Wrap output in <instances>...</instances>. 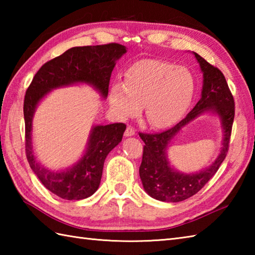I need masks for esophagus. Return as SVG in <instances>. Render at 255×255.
<instances>
[{
  "label": "esophagus",
  "mask_w": 255,
  "mask_h": 255,
  "mask_svg": "<svg viewBox=\"0 0 255 255\" xmlns=\"http://www.w3.org/2000/svg\"><path fill=\"white\" fill-rule=\"evenodd\" d=\"M134 132H136V130L131 127V126H128L126 128V130H125V137H131V136H134Z\"/></svg>",
  "instance_id": "1"
}]
</instances>
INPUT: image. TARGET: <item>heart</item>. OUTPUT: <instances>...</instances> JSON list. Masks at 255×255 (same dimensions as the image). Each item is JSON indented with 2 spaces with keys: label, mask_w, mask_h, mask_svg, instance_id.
<instances>
[{
  "label": "heart",
  "mask_w": 255,
  "mask_h": 255,
  "mask_svg": "<svg viewBox=\"0 0 255 255\" xmlns=\"http://www.w3.org/2000/svg\"><path fill=\"white\" fill-rule=\"evenodd\" d=\"M194 86V78L187 68L144 59L127 70L125 83H113L108 101L123 119L136 115L142 105L145 123L162 129L181 118L191 103Z\"/></svg>",
  "instance_id": "obj_1"
}]
</instances>
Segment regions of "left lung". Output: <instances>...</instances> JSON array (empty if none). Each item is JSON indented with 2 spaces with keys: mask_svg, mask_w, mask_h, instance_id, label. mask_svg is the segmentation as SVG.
Segmentation results:
<instances>
[{
  "mask_svg": "<svg viewBox=\"0 0 255 255\" xmlns=\"http://www.w3.org/2000/svg\"><path fill=\"white\" fill-rule=\"evenodd\" d=\"M203 73L202 96L187 116L174 127L161 133H139L144 142L139 175L145 193L161 202L178 203L198 193L213 177L228 152L232 123L235 118V101L223 72L193 52ZM211 112L221 119L223 128V147L216 160L208 168L196 173H183L169 163L166 151L181 129L203 113Z\"/></svg>",
  "mask_w": 255,
  "mask_h": 255,
  "instance_id": "1",
  "label": "left lung"
}]
</instances>
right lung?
I'll return each mask as SVG.
<instances>
[{"mask_svg":"<svg viewBox=\"0 0 255 255\" xmlns=\"http://www.w3.org/2000/svg\"><path fill=\"white\" fill-rule=\"evenodd\" d=\"M126 52V47L119 44L73 47L46 62L26 91L24 119L27 160L44 186L59 197L80 200L97 191L106 156L122 141L126 125L117 123L93 126L80 160L67 169L52 171L37 161L32 149V118L36 108L52 90L74 84L91 85L105 100L113 69Z\"/></svg>","mask_w":255,"mask_h":255,"instance_id":"right-lung-1","label":"right lung"}]
</instances>
